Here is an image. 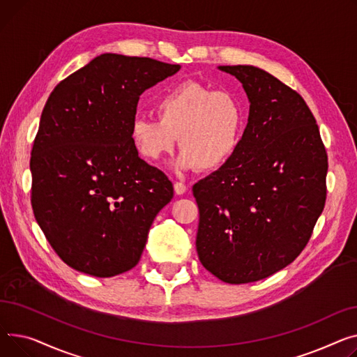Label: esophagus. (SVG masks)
Masks as SVG:
<instances>
[{"label":"esophagus","mask_w":357,"mask_h":357,"mask_svg":"<svg viewBox=\"0 0 357 357\" xmlns=\"http://www.w3.org/2000/svg\"><path fill=\"white\" fill-rule=\"evenodd\" d=\"M185 190H187V187H185V184L184 183H180V181H176L174 183V193L176 195H184L185 193Z\"/></svg>","instance_id":"esophagus-1"}]
</instances>
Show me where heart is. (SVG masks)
<instances>
[{
  "instance_id": "b5f03b06",
  "label": "heart",
  "mask_w": 357,
  "mask_h": 357,
  "mask_svg": "<svg viewBox=\"0 0 357 357\" xmlns=\"http://www.w3.org/2000/svg\"><path fill=\"white\" fill-rule=\"evenodd\" d=\"M155 118L137 116L130 138L135 151L146 161H160L174 150L178 173L213 172L232 158L241 146L245 130V107L229 91H215L199 82H183L162 93L155 105Z\"/></svg>"
}]
</instances>
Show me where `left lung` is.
<instances>
[{"label":"left lung","mask_w":357,"mask_h":357,"mask_svg":"<svg viewBox=\"0 0 357 357\" xmlns=\"http://www.w3.org/2000/svg\"><path fill=\"white\" fill-rule=\"evenodd\" d=\"M249 99L236 154L193 185L202 265L227 284L264 280L305 248L326 203L327 154L305 100L268 72L219 66Z\"/></svg>","instance_id":"obj_1"}]
</instances>
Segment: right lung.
Listing matches in <instances>:
<instances>
[{
    "mask_svg": "<svg viewBox=\"0 0 357 357\" xmlns=\"http://www.w3.org/2000/svg\"><path fill=\"white\" fill-rule=\"evenodd\" d=\"M180 65L105 53L72 73L41 112L31 158L34 218L54 252L83 274L132 269L173 184L130 138L139 96Z\"/></svg>",
    "mask_w": 357,
    "mask_h": 357,
    "instance_id": "add662e5",
    "label": "right lung"
}]
</instances>
